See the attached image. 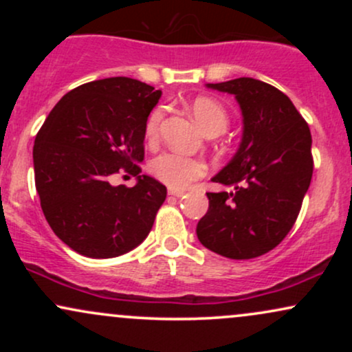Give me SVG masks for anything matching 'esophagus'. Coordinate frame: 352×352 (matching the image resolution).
<instances>
[{
  "label": "esophagus",
  "instance_id": "esophagus-1",
  "mask_svg": "<svg viewBox=\"0 0 352 352\" xmlns=\"http://www.w3.org/2000/svg\"><path fill=\"white\" fill-rule=\"evenodd\" d=\"M184 190H177V188H170L168 190V195H172V197H182L184 195Z\"/></svg>",
  "mask_w": 352,
  "mask_h": 352
}]
</instances>
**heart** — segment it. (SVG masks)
Here are the masks:
<instances>
[{
	"instance_id": "b5f03b06",
	"label": "heart",
	"mask_w": 352,
	"mask_h": 352,
	"mask_svg": "<svg viewBox=\"0 0 352 352\" xmlns=\"http://www.w3.org/2000/svg\"><path fill=\"white\" fill-rule=\"evenodd\" d=\"M165 109L155 107L145 124V135L155 140L159 135ZM192 114L207 134H221L228 125V114L220 102L210 98H197L192 102ZM151 172L155 179L170 188H185L190 182L200 179L207 172V165L197 157L182 155L177 152H164L151 162Z\"/></svg>"
}]
</instances>
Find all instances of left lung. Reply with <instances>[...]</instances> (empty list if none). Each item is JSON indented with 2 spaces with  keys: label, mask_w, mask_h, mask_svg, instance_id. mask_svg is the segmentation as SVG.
<instances>
[{
  "label": "left lung",
  "mask_w": 352,
  "mask_h": 352,
  "mask_svg": "<svg viewBox=\"0 0 352 352\" xmlns=\"http://www.w3.org/2000/svg\"><path fill=\"white\" fill-rule=\"evenodd\" d=\"M207 87L235 96L243 134L233 159L213 177L227 192H208L197 225L205 248L232 260L268 253L288 235L313 177L311 132L286 94L253 78Z\"/></svg>",
  "instance_id": "obj_1"
}]
</instances>
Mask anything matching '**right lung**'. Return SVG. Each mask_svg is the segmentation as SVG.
Returning a JSON list of instances; mask_svg holds the SVG:
<instances>
[{
  "mask_svg": "<svg viewBox=\"0 0 352 352\" xmlns=\"http://www.w3.org/2000/svg\"><path fill=\"white\" fill-rule=\"evenodd\" d=\"M162 91L131 78L92 80L56 104L36 135L34 182L52 232L89 258H114L139 246L152 230L167 188L139 175L145 124ZM124 171L129 189L111 184Z\"/></svg>",
  "mask_w": 352,
  "mask_h": 352,
  "instance_id": "right-lung-1",
  "label": "right lung"
}]
</instances>
